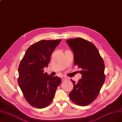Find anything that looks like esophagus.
<instances>
[{"label":"esophagus","mask_w":122,"mask_h":122,"mask_svg":"<svg viewBox=\"0 0 122 122\" xmlns=\"http://www.w3.org/2000/svg\"><path fill=\"white\" fill-rule=\"evenodd\" d=\"M66 80V78H62V79H61V81H62V82H64V81H65Z\"/></svg>","instance_id":"1"}]
</instances>
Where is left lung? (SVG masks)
I'll return each mask as SVG.
<instances>
[{"instance_id": "1", "label": "left lung", "mask_w": 122, "mask_h": 122, "mask_svg": "<svg viewBox=\"0 0 122 122\" xmlns=\"http://www.w3.org/2000/svg\"><path fill=\"white\" fill-rule=\"evenodd\" d=\"M74 52V64L81 69L82 78L76 82L69 97L78 106H86L97 98L106 79L104 63L98 49L90 42L81 38L66 41Z\"/></svg>"}]
</instances>
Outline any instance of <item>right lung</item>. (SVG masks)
<instances>
[{
  "mask_svg": "<svg viewBox=\"0 0 122 122\" xmlns=\"http://www.w3.org/2000/svg\"><path fill=\"white\" fill-rule=\"evenodd\" d=\"M61 39L42 40L31 45L19 65L18 82L24 97L33 107L43 108L51 103L61 82L57 76L44 73Z\"/></svg>",
  "mask_w": 122,
  "mask_h": 122,
  "instance_id": "obj_1",
  "label": "right lung"
}]
</instances>
